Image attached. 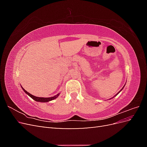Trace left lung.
Returning a JSON list of instances; mask_svg holds the SVG:
<instances>
[{"mask_svg": "<svg viewBox=\"0 0 147 147\" xmlns=\"http://www.w3.org/2000/svg\"><path fill=\"white\" fill-rule=\"evenodd\" d=\"M124 86H125V85H124V86H123V88H121V90H120V91H119V92H118V93H117V94H116V95H115V96H117V94H119V92H121V90H123V88H124ZM115 96H113V97H112V98H110V99H113V97H115Z\"/></svg>", "mask_w": 147, "mask_h": 147, "instance_id": "8db88e82", "label": "left lung"}]
</instances>
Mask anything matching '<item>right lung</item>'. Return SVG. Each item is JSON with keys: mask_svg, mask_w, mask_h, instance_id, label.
<instances>
[{"mask_svg": "<svg viewBox=\"0 0 147 147\" xmlns=\"http://www.w3.org/2000/svg\"><path fill=\"white\" fill-rule=\"evenodd\" d=\"M21 88H23V90L24 91V92L26 93V94H27L29 96H30L32 99H34L35 101L40 102H50L52 100H54V99H56L60 94V93H59V94H57L53 96V97H36V96H34L32 94H30L29 92H28L27 91H26L23 87L21 86Z\"/></svg>", "mask_w": 147, "mask_h": 147, "instance_id": "add662e5", "label": "right lung"}]
</instances>
